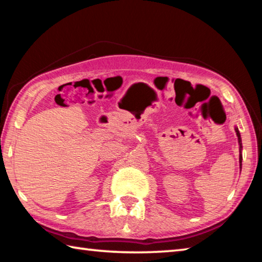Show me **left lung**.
I'll list each match as a JSON object with an SVG mask.
<instances>
[{
    "label": "left lung",
    "mask_w": 262,
    "mask_h": 262,
    "mask_svg": "<svg viewBox=\"0 0 262 262\" xmlns=\"http://www.w3.org/2000/svg\"><path fill=\"white\" fill-rule=\"evenodd\" d=\"M236 132H237V136L239 140V145H241V149H242V139H241V134H239V132H238V128H236ZM242 159H243V157L241 155V156H239V163H241V166H242Z\"/></svg>",
    "instance_id": "1"
}]
</instances>
